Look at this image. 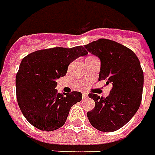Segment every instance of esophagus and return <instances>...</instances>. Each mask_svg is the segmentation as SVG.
<instances>
[{
	"instance_id": "1",
	"label": "esophagus",
	"mask_w": 155,
	"mask_h": 155,
	"mask_svg": "<svg viewBox=\"0 0 155 155\" xmlns=\"http://www.w3.org/2000/svg\"><path fill=\"white\" fill-rule=\"evenodd\" d=\"M88 96H89V95L86 94V93H84V94H83V98H84V99H87Z\"/></svg>"
}]
</instances>
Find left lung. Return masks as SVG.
<instances>
[{
  "label": "left lung",
  "instance_id": "left-lung-1",
  "mask_svg": "<svg viewBox=\"0 0 155 155\" xmlns=\"http://www.w3.org/2000/svg\"><path fill=\"white\" fill-rule=\"evenodd\" d=\"M84 48L100 59L99 80L113 84L106 98L89 94L95 106L87 113V117L98 130L115 131L128 123L141 105L143 71L140 61L133 51L108 39L92 41Z\"/></svg>",
  "mask_w": 155,
  "mask_h": 155
}]
</instances>
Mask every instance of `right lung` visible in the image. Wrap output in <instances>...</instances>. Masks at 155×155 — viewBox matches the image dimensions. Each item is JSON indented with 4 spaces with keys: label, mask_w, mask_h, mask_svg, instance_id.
Segmentation results:
<instances>
[{
    "label": "right lung",
    "mask_w": 155,
    "mask_h": 155,
    "mask_svg": "<svg viewBox=\"0 0 155 155\" xmlns=\"http://www.w3.org/2000/svg\"><path fill=\"white\" fill-rule=\"evenodd\" d=\"M88 54L84 47L38 50L22 60L16 75V94L22 114L33 126L45 131L61 128L71 107L82 100L81 92H57L56 80L64 77L68 65Z\"/></svg>",
    "instance_id": "right-lung-1"
}]
</instances>
